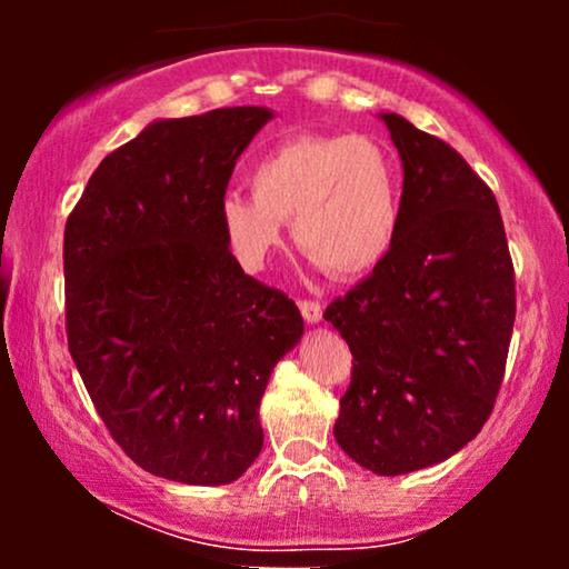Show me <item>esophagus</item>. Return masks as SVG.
<instances>
[{
  "mask_svg": "<svg viewBox=\"0 0 569 569\" xmlns=\"http://www.w3.org/2000/svg\"><path fill=\"white\" fill-rule=\"evenodd\" d=\"M299 310H302L307 323H321L323 321V307L318 299H302L299 302Z\"/></svg>",
  "mask_w": 569,
  "mask_h": 569,
  "instance_id": "1",
  "label": "esophagus"
}]
</instances>
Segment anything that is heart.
<instances>
[{
  "instance_id": "b5f03b06",
  "label": "heart",
  "mask_w": 569,
  "mask_h": 569,
  "mask_svg": "<svg viewBox=\"0 0 569 569\" xmlns=\"http://www.w3.org/2000/svg\"><path fill=\"white\" fill-rule=\"evenodd\" d=\"M248 184L251 194L227 192L219 202L227 243L248 270L278 251L283 221L331 276L375 270L401 230V166L369 136H293L253 162Z\"/></svg>"
}]
</instances>
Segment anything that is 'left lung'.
I'll return each mask as SVG.
<instances>
[{"mask_svg": "<svg viewBox=\"0 0 569 569\" xmlns=\"http://www.w3.org/2000/svg\"><path fill=\"white\" fill-rule=\"evenodd\" d=\"M382 120L403 162L401 230L323 318L352 352L337 443L371 473L401 476L452 457L492 415L516 280L492 189L447 141Z\"/></svg>", "mask_w": 569, "mask_h": 569, "instance_id": "1", "label": "left lung"}]
</instances>
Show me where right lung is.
I'll return each mask as SVG.
<instances>
[{
  "mask_svg": "<svg viewBox=\"0 0 569 569\" xmlns=\"http://www.w3.org/2000/svg\"><path fill=\"white\" fill-rule=\"evenodd\" d=\"M262 107L152 122L101 160L63 232L67 337L136 466L230 485L262 452V401L302 337L289 293L246 276L219 221Z\"/></svg>",
  "mask_w": 569,
  "mask_h": 569,
  "instance_id": "add662e5",
  "label": "right lung"
}]
</instances>
